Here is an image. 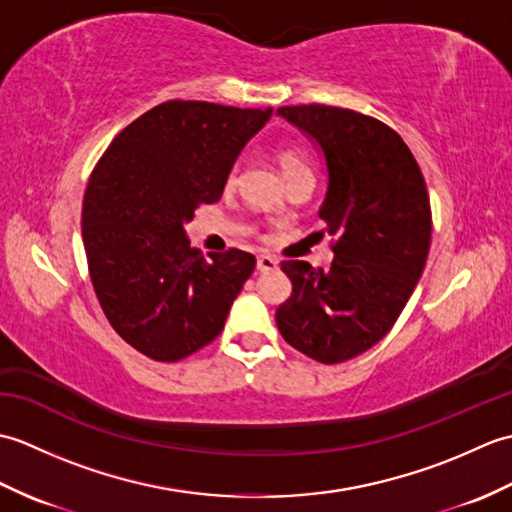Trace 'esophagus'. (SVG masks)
Instances as JSON below:
<instances>
[{
  "instance_id": "1",
  "label": "esophagus",
  "mask_w": 512,
  "mask_h": 512,
  "mask_svg": "<svg viewBox=\"0 0 512 512\" xmlns=\"http://www.w3.org/2000/svg\"><path fill=\"white\" fill-rule=\"evenodd\" d=\"M279 266L277 257L273 255H259L257 257V270H262V273H270V270H275Z\"/></svg>"
}]
</instances>
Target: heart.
Masks as SVG:
<instances>
[{
  "mask_svg": "<svg viewBox=\"0 0 512 512\" xmlns=\"http://www.w3.org/2000/svg\"><path fill=\"white\" fill-rule=\"evenodd\" d=\"M277 162H279V169L284 173V178L290 180L292 176H297L301 171H310V162L308 158L301 154L299 149H292V147H281L277 151ZM235 180V171H231V176H228V184Z\"/></svg>",
  "mask_w": 512,
  "mask_h": 512,
  "instance_id": "b5f03b06",
  "label": "heart"
}]
</instances>
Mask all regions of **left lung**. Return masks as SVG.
<instances>
[{"label":"left lung","instance_id":"obj_1","mask_svg":"<svg viewBox=\"0 0 512 512\" xmlns=\"http://www.w3.org/2000/svg\"><path fill=\"white\" fill-rule=\"evenodd\" d=\"M277 114L321 149L328 193L319 217L334 237L330 268L281 264L292 295L277 308V328L314 361L343 363L383 339L418 284L431 244L427 184L405 140L372 116L330 105Z\"/></svg>","mask_w":512,"mask_h":512}]
</instances>
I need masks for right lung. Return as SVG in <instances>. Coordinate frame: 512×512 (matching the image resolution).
<instances>
[{
    "label": "right lung",
    "instance_id": "add662e5",
    "mask_svg": "<svg viewBox=\"0 0 512 512\" xmlns=\"http://www.w3.org/2000/svg\"><path fill=\"white\" fill-rule=\"evenodd\" d=\"M273 116L206 101H167L105 149L83 198L90 279L112 328L154 361L209 345L255 257L228 248L204 259L184 224L222 198L239 151Z\"/></svg>",
    "mask_w": 512,
    "mask_h": 512
}]
</instances>
